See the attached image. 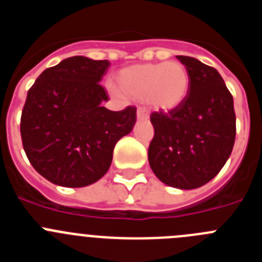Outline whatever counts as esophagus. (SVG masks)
Masks as SVG:
<instances>
[{"mask_svg": "<svg viewBox=\"0 0 262 262\" xmlns=\"http://www.w3.org/2000/svg\"><path fill=\"white\" fill-rule=\"evenodd\" d=\"M136 118H138L139 120H148L149 119V113H148L145 108L139 107L138 111H136Z\"/></svg>", "mask_w": 262, "mask_h": 262, "instance_id": "1", "label": "esophagus"}]
</instances>
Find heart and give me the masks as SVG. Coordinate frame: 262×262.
<instances>
[{"label":"heart","mask_w":262,"mask_h":262,"mask_svg":"<svg viewBox=\"0 0 262 262\" xmlns=\"http://www.w3.org/2000/svg\"><path fill=\"white\" fill-rule=\"evenodd\" d=\"M117 89L128 99L145 102L159 111H172L186 99L190 77L178 61L136 64L119 71Z\"/></svg>","instance_id":"heart-1"}]
</instances>
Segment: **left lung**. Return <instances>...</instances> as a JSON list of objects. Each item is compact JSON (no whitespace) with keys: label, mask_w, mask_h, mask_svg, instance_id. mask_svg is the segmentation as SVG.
<instances>
[{"label":"left lung","mask_w":262,"mask_h":262,"mask_svg":"<svg viewBox=\"0 0 262 262\" xmlns=\"http://www.w3.org/2000/svg\"><path fill=\"white\" fill-rule=\"evenodd\" d=\"M190 77L185 102L151 114L155 136L148 161L160 181L181 190L196 189L221 172L236 136L233 98L219 72L200 60L177 56Z\"/></svg>","instance_id":"obj_1"}]
</instances>
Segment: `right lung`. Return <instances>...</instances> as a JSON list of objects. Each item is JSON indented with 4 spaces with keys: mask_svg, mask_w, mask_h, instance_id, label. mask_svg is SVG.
<instances>
[{
    "mask_svg": "<svg viewBox=\"0 0 262 262\" xmlns=\"http://www.w3.org/2000/svg\"><path fill=\"white\" fill-rule=\"evenodd\" d=\"M108 60L73 56L46 69L29 90L20 136L36 172L59 186L84 187L107 173L120 138L133 131L136 108L107 110L99 85Z\"/></svg>",
    "mask_w": 262,
    "mask_h": 262,
    "instance_id": "1",
    "label": "right lung"
}]
</instances>
